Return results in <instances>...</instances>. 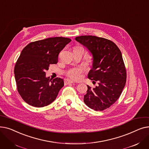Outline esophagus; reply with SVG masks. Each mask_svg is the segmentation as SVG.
<instances>
[{
  "label": "esophagus",
  "mask_w": 149,
  "mask_h": 149,
  "mask_svg": "<svg viewBox=\"0 0 149 149\" xmlns=\"http://www.w3.org/2000/svg\"><path fill=\"white\" fill-rule=\"evenodd\" d=\"M74 82L73 81H72V80H68V79H67V80H65V84H72V83H74Z\"/></svg>",
  "instance_id": "34e87169"
}]
</instances>
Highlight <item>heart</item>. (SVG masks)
I'll list each match as a JSON object with an SVG mask.
<instances>
[{
	"label": "heart",
	"instance_id": "heart-1",
	"mask_svg": "<svg viewBox=\"0 0 149 149\" xmlns=\"http://www.w3.org/2000/svg\"><path fill=\"white\" fill-rule=\"evenodd\" d=\"M83 68H75L69 69L67 72V75L74 80H80L83 71Z\"/></svg>",
	"mask_w": 149,
	"mask_h": 149
}]
</instances>
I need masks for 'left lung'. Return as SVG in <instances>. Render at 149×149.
<instances>
[{
	"instance_id": "8db88e82",
	"label": "left lung",
	"mask_w": 149,
	"mask_h": 149,
	"mask_svg": "<svg viewBox=\"0 0 149 149\" xmlns=\"http://www.w3.org/2000/svg\"><path fill=\"white\" fill-rule=\"evenodd\" d=\"M75 40L92 53V68L88 78L97 81L92 88L87 86L84 102L89 107L102 111L110 107L120 97L126 83V70L121 52L113 42L92 36H81Z\"/></svg>"
}]
</instances>
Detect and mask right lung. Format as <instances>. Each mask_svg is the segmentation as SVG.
Listing matches in <instances>:
<instances>
[{"mask_svg": "<svg viewBox=\"0 0 149 149\" xmlns=\"http://www.w3.org/2000/svg\"><path fill=\"white\" fill-rule=\"evenodd\" d=\"M71 39L51 37L31 42L22 51L14 67L17 91L28 104L46 106L56 100L64 86L63 80L46 77L52 64H57L60 51Z\"/></svg>", "mask_w": 149, "mask_h": 149, "instance_id": "1", "label": "right lung"}]
</instances>
